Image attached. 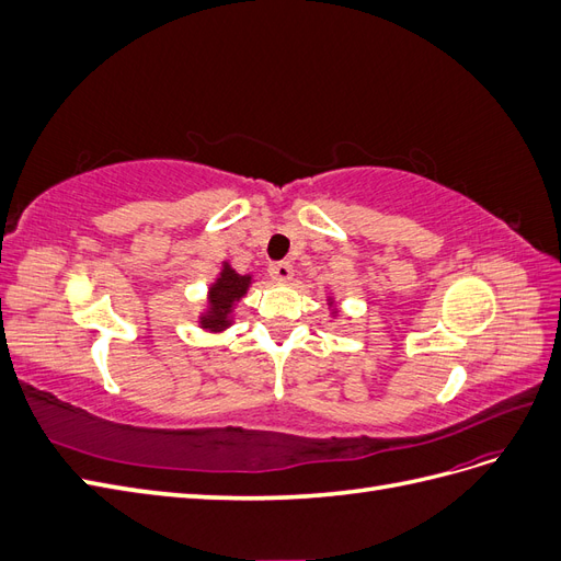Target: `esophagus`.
I'll list each match as a JSON object with an SVG mask.
<instances>
[{
	"mask_svg": "<svg viewBox=\"0 0 561 561\" xmlns=\"http://www.w3.org/2000/svg\"><path fill=\"white\" fill-rule=\"evenodd\" d=\"M268 274L276 280H290L293 278V264L290 262H274L268 266Z\"/></svg>",
	"mask_w": 561,
	"mask_h": 561,
	"instance_id": "34e87169",
	"label": "esophagus"
}]
</instances>
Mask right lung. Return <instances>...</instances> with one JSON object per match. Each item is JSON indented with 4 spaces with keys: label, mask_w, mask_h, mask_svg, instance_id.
Masks as SVG:
<instances>
[{
    "label": "right lung",
    "mask_w": 561,
    "mask_h": 561,
    "mask_svg": "<svg viewBox=\"0 0 561 561\" xmlns=\"http://www.w3.org/2000/svg\"><path fill=\"white\" fill-rule=\"evenodd\" d=\"M250 285V276H239L229 264H225L222 276L210 287V311L201 318L203 328L222 330L229 325V313L233 309V301H239Z\"/></svg>",
    "instance_id": "obj_1"
}]
</instances>
